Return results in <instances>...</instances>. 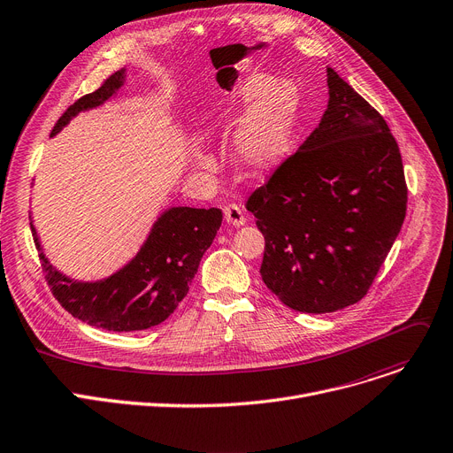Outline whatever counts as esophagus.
Listing matches in <instances>:
<instances>
[{
    "instance_id": "obj_1",
    "label": "esophagus",
    "mask_w": 453,
    "mask_h": 453,
    "mask_svg": "<svg viewBox=\"0 0 453 453\" xmlns=\"http://www.w3.org/2000/svg\"><path fill=\"white\" fill-rule=\"evenodd\" d=\"M224 219L229 226H234V227H240L246 224V217L242 213V209H240L236 203H229L224 207Z\"/></svg>"
}]
</instances>
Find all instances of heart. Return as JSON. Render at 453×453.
I'll return each instance as SVG.
<instances>
[{
	"mask_svg": "<svg viewBox=\"0 0 453 453\" xmlns=\"http://www.w3.org/2000/svg\"><path fill=\"white\" fill-rule=\"evenodd\" d=\"M236 102L248 116L234 136L233 158L248 174H258L284 155L298 105L296 88L289 81L253 76L240 88ZM196 167L207 169V158L196 155Z\"/></svg>",
	"mask_w": 453,
	"mask_h": 453,
	"instance_id": "1",
	"label": "heart"
}]
</instances>
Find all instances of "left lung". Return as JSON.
I'll return each mask as SVG.
<instances>
[{
  "instance_id": "obj_1",
  "label": "left lung",
  "mask_w": 453,
  "mask_h": 453,
  "mask_svg": "<svg viewBox=\"0 0 453 453\" xmlns=\"http://www.w3.org/2000/svg\"><path fill=\"white\" fill-rule=\"evenodd\" d=\"M319 127L251 193L264 284L303 313L363 298L403 227L408 188L386 119L327 67Z\"/></svg>"
}]
</instances>
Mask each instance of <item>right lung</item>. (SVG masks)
<instances>
[{
    "label": "right lung",
    "mask_w": 453,
    "mask_h": 453,
    "mask_svg": "<svg viewBox=\"0 0 453 453\" xmlns=\"http://www.w3.org/2000/svg\"><path fill=\"white\" fill-rule=\"evenodd\" d=\"M124 80L126 71H116L95 93L74 102L58 119L50 136L62 131L78 112L105 104ZM220 224L222 211L217 207H169L155 222L136 257L114 275L96 282H80L59 273L43 255L33 222L30 229L47 284L59 304L90 326L138 331L158 326L176 310Z\"/></svg>",
    "instance_id": "1"
}]
</instances>
